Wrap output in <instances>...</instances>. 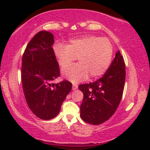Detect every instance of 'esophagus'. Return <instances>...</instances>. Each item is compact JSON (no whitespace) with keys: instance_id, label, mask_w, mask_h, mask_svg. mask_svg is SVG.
<instances>
[{"instance_id":"34e87169","label":"esophagus","mask_w":150,"mask_h":150,"mask_svg":"<svg viewBox=\"0 0 150 150\" xmlns=\"http://www.w3.org/2000/svg\"><path fill=\"white\" fill-rule=\"evenodd\" d=\"M77 88H78V85H72V89L73 90L77 89Z\"/></svg>"}]
</instances>
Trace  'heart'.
Returning <instances> with one entry per match:
<instances>
[{"mask_svg":"<svg viewBox=\"0 0 150 150\" xmlns=\"http://www.w3.org/2000/svg\"><path fill=\"white\" fill-rule=\"evenodd\" d=\"M52 50L62 68L78 57V64L62 70L63 76L73 83L84 81L89 75L93 79L103 75L109 67L113 55V47L110 40L96 35L72 39L67 45L57 43Z\"/></svg>","mask_w":150,"mask_h":150,"instance_id":"obj_1","label":"heart"}]
</instances>
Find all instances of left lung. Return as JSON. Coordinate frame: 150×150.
Returning <instances> with one entry per match:
<instances>
[{
  "label": "left lung",
  "instance_id": "obj_1",
  "mask_svg": "<svg viewBox=\"0 0 150 150\" xmlns=\"http://www.w3.org/2000/svg\"><path fill=\"white\" fill-rule=\"evenodd\" d=\"M126 79V66L120 51L105 74L100 79L79 86L83 93L81 117L93 125L107 121L117 108L122 100Z\"/></svg>",
  "mask_w": 150,
  "mask_h": 150
}]
</instances>
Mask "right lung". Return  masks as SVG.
<instances>
[{"instance_id":"1","label":"right lung","mask_w":150,"mask_h":150,"mask_svg":"<svg viewBox=\"0 0 150 150\" xmlns=\"http://www.w3.org/2000/svg\"><path fill=\"white\" fill-rule=\"evenodd\" d=\"M54 42L51 33H38L28 44L22 59L21 80L26 102L33 113L44 120L59 113L72 87L66 80L52 83L60 76L52 47Z\"/></svg>"}]
</instances>
